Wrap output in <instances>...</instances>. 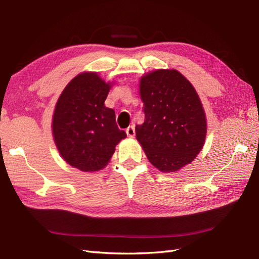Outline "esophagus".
<instances>
[{
    "instance_id": "1",
    "label": "esophagus",
    "mask_w": 259,
    "mask_h": 259,
    "mask_svg": "<svg viewBox=\"0 0 259 259\" xmlns=\"http://www.w3.org/2000/svg\"><path fill=\"white\" fill-rule=\"evenodd\" d=\"M126 134L128 137H134L135 136V127L134 125H131L126 128Z\"/></svg>"
}]
</instances>
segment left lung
I'll list each match as a JSON object with an SVG mask.
<instances>
[{
  "label": "left lung",
  "instance_id": "left-lung-1",
  "mask_svg": "<svg viewBox=\"0 0 259 259\" xmlns=\"http://www.w3.org/2000/svg\"><path fill=\"white\" fill-rule=\"evenodd\" d=\"M145 122L136 138L148 160L161 171L191 163L204 145L206 117L198 93L177 70L160 69L140 80Z\"/></svg>",
  "mask_w": 259,
  "mask_h": 259
}]
</instances>
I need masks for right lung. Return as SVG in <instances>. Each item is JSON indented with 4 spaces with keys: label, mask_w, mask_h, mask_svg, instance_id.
I'll use <instances>...</instances> for the list:
<instances>
[{
    "label": "right lung",
    "mask_w": 259,
    "mask_h": 259,
    "mask_svg": "<svg viewBox=\"0 0 259 259\" xmlns=\"http://www.w3.org/2000/svg\"><path fill=\"white\" fill-rule=\"evenodd\" d=\"M110 88L96 72L81 73L69 82L55 107V144L62 159L80 170L105 167L126 137L117 127L113 109L105 106Z\"/></svg>",
    "instance_id": "obj_1"
}]
</instances>
